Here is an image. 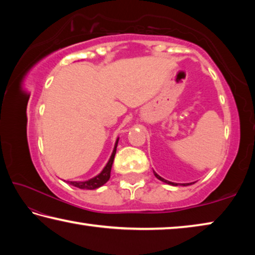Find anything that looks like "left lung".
<instances>
[{
  "label": "left lung",
  "mask_w": 255,
  "mask_h": 255,
  "mask_svg": "<svg viewBox=\"0 0 255 255\" xmlns=\"http://www.w3.org/2000/svg\"><path fill=\"white\" fill-rule=\"evenodd\" d=\"M154 175L155 176H156V178L158 179V180H161V181H163V182H165V183H169V184H172V185H178V184H176V183H173V182H170V181H167V180H164L163 178H161V176H159L157 173H155V172H154ZM183 185H188V183H184Z\"/></svg>",
  "instance_id": "obj_1"
}]
</instances>
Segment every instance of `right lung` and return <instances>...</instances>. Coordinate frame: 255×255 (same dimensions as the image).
<instances>
[{"label": "right lung", "mask_w": 255, "mask_h": 255, "mask_svg": "<svg viewBox=\"0 0 255 255\" xmlns=\"http://www.w3.org/2000/svg\"><path fill=\"white\" fill-rule=\"evenodd\" d=\"M117 145H118V139H117V141H116L114 152H112V154H111L109 162L107 163L106 167L102 170L100 174L94 176L93 179H90L88 181H67V183L74 185V187H76V188L84 189V190H93V189H97L105 184L107 181L110 179V172H111L112 163H114V159H115L116 150H117Z\"/></svg>", "instance_id": "obj_1"}]
</instances>
